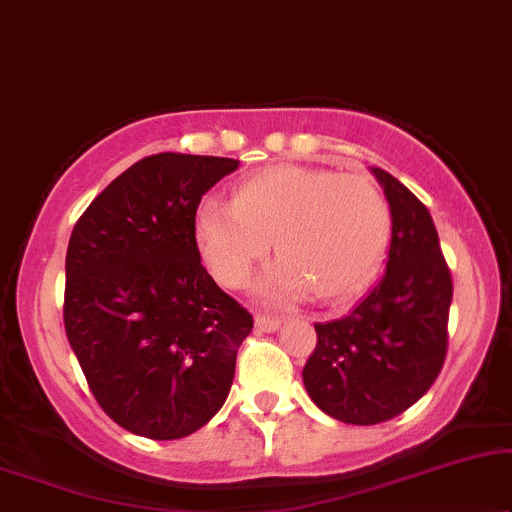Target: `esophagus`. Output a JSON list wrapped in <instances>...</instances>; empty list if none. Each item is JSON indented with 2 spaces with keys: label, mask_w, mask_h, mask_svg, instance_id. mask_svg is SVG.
I'll use <instances>...</instances> for the list:
<instances>
[{
  "label": "esophagus",
  "mask_w": 512,
  "mask_h": 512,
  "mask_svg": "<svg viewBox=\"0 0 512 512\" xmlns=\"http://www.w3.org/2000/svg\"><path fill=\"white\" fill-rule=\"evenodd\" d=\"M281 327V318L267 316V313H257L255 316V330L257 332H276Z\"/></svg>",
  "instance_id": "1"
}]
</instances>
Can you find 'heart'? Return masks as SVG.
Masks as SVG:
<instances>
[{"label":"heart","instance_id":"b5f03b06","mask_svg":"<svg viewBox=\"0 0 512 512\" xmlns=\"http://www.w3.org/2000/svg\"><path fill=\"white\" fill-rule=\"evenodd\" d=\"M194 227L203 260L227 288L248 281L274 238L281 260L257 292L285 302L313 290L330 302L370 281L391 238V210L367 175L281 163L238 182L234 201L203 199Z\"/></svg>","mask_w":512,"mask_h":512}]
</instances>
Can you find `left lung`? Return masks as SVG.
Segmentation results:
<instances>
[{
  "mask_svg": "<svg viewBox=\"0 0 512 512\" xmlns=\"http://www.w3.org/2000/svg\"><path fill=\"white\" fill-rule=\"evenodd\" d=\"M391 208L386 274L349 316L318 323L306 393L344 424L403 414L433 386L447 353L452 276L428 208L391 173L372 168Z\"/></svg>",
  "mask_w": 512,
  "mask_h": 512,
  "instance_id": "1",
  "label": "left lung"
}]
</instances>
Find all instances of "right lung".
I'll list each match as a JSON object with an SVG mask.
<instances>
[{
  "mask_svg": "<svg viewBox=\"0 0 512 512\" xmlns=\"http://www.w3.org/2000/svg\"><path fill=\"white\" fill-rule=\"evenodd\" d=\"M236 159L163 152L109 182L74 224L65 332L98 405L142 438L177 440L227 400L252 316L203 269L194 217Z\"/></svg>",
  "mask_w": 512,
  "mask_h": 512,
  "instance_id": "obj_1",
  "label": "right lung"
}]
</instances>
